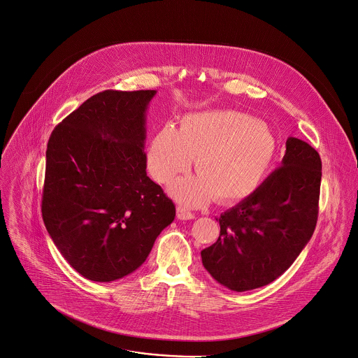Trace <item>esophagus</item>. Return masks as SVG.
Masks as SVG:
<instances>
[{
	"instance_id": "34e87169",
	"label": "esophagus",
	"mask_w": 358,
	"mask_h": 358,
	"mask_svg": "<svg viewBox=\"0 0 358 358\" xmlns=\"http://www.w3.org/2000/svg\"><path fill=\"white\" fill-rule=\"evenodd\" d=\"M177 217L180 220H192V218H195V215L192 212H189L187 208L180 205V206H177Z\"/></svg>"
}]
</instances>
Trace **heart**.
Masks as SVG:
<instances>
[{
    "instance_id": "obj_1",
    "label": "heart",
    "mask_w": 358,
    "mask_h": 358,
    "mask_svg": "<svg viewBox=\"0 0 358 358\" xmlns=\"http://www.w3.org/2000/svg\"><path fill=\"white\" fill-rule=\"evenodd\" d=\"M275 141L268 127L232 110H206L181 119L178 131L162 129L150 143L148 169L162 184L189 169L195 157L198 176L171 184V194L187 205L213 195L221 202L250 194L268 170Z\"/></svg>"
}]
</instances>
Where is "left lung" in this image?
<instances>
[{"mask_svg": "<svg viewBox=\"0 0 358 358\" xmlns=\"http://www.w3.org/2000/svg\"><path fill=\"white\" fill-rule=\"evenodd\" d=\"M321 157L289 137L282 164L248 198L220 215V236L203 249L209 274L231 290L268 285L292 266L317 225Z\"/></svg>", "mask_w": 358, "mask_h": 358, "instance_id": "8db88e82", "label": "left lung"}]
</instances>
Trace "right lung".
Returning <instances> with one entry per match:
<instances>
[{"instance_id": "add662e5", "label": "right lung", "mask_w": 358, "mask_h": 358, "mask_svg": "<svg viewBox=\"0 0 358 358\" xmlns=\"http://www.w3.org/2000/svg\"><path fill=\"white\" fill-rule=\"evenodd\" d=\"M155 90H106L88 98L47 145L41 212L65 260L84 278L136 271L176 206L146 176L145 112Z\"/></svg>"}]
</instances>
